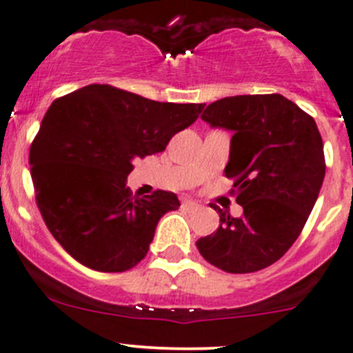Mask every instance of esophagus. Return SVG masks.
<instances>
[{"mask_svg":"<svg viewBox=\"0 0 353 353\" xmlns=\"http://www.w3.org/2000/svg\"><path fill=\"white\" fill-rule=\"evenodd\" d=\"M181 205H183L187 210H195L199 207V203L195 202V201H190V199H187V201H183V203H181Z\"/></svg>","mask_w":353,"mask_h":353,"instance_id":"obj_1","label":"esophagus"}]
</instances>
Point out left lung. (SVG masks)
<instances>
[{
  "mask_svg": "<svg viewBox=\"0 0 353 353\" xmlns=\"http://www.w3.org/2000/svg\"><path fill=\"white\" fill-rule=\"evenodd\" d=\"M201 117L232 132L224 173L234 178L231 195L243 216L217 210L221 226L197 248L230 274L261 270L285 255L314 207L326 170L321 134L311 115L277 93L223 98Z\"/></svg>",
  "mask_w": 353,
  "mask_h": 353,
  "instance_id": "left-lung-1",
  "label": "left lung"
}]
</instances>
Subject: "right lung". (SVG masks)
<instances>
[{
    "label": "right lung",
    "mask_w": 353,
    "mask_h": 353,
    "mask_svg": "<svg viewBox=\"0 0 353 353\" xmlns=\"http://www.w3.org/2000/svg\"><path fill=\"white\" fill-rule=\"evenodd\" d=\"M202 108L108 85H88L52 101L32 143L30 173L43 223L76 261L123 272L146 256L159 219L180 201L165 190L132 197V161L165 151Z\"/></svg>",
    "instance_id": "right-lung-1"
}]
</instances>
